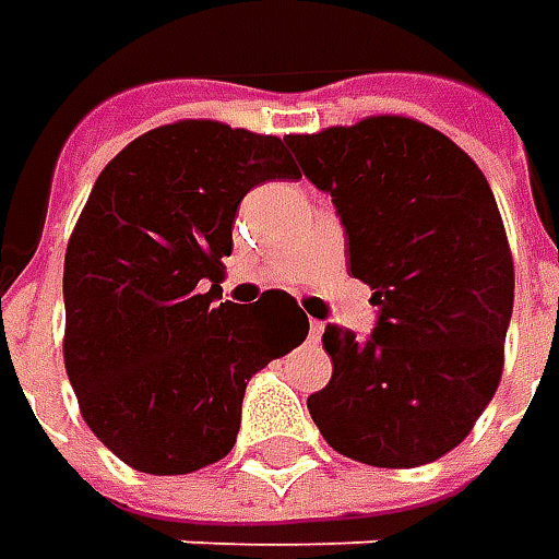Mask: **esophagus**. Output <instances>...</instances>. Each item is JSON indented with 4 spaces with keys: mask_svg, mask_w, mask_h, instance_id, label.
<instances>
[{
    "mask_svg": "<svg viewBox=\"0 0 559 559\" xmlns=\"http://www.w3.org/2000/svg\"><path fill=\"white\" fill-rule=\"evenodd\" d=\"M323 330H326V326H323V320H311V338H313V342H320Z\"/></svg>",
    "mask_w": 559,
    "mask_h": 559,
    "instance_id": "34e87169",
    "label": "esophagus"
}]
</instances>
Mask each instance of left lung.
Returning a JSON list of instances; mask_svg holds the SVG:
<instances>
[{
    "label": "left lung",
    "mask_w": 559,
    "mask_h": 559,
    "mask_svg": "<svg viewBox=\"0 0 559 559\" xmlns=\"http://www.w3.org/2000/svg\"><path fill=\"white\" fill-rule=\"evenodd\" d=\"M333 195L352 276L373 289V333L330 323L333 379L308 397L323 439L370 466L407 469L457 448L498 392L513 258L476 162L411 118L286 136Z\"/></svg>",
    "instance_id": "8db88e82"
}]
</instances>
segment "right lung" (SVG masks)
<instances>
[{
	"instance_id": "1",
	"label": "right lung",
	"mask_w": 559,
	"mask_h": 559,
	"mask_svg": "<svg viewBox=\"0 0 559 559\" xmlns=\"http://www.w3.org/2000/svg\"><path fill=\"white\" fill-rule=\"evenodd\" d=\"M283 140L217 120L142 133L98 174L64 254V367L120 461L183 476L226 457L246 385L308 338L289 292L221 301L248 189L298 180Z\"/></svg>"
}]
</instances>
